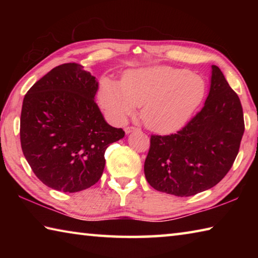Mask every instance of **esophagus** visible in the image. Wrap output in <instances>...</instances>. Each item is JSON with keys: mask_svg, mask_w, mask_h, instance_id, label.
I'll list each match as a JSON object with an SVG mask.
<instances>
[{"mask_svg": "<svg viewBox=\"0 0 258 258\" xmlns=\"http://www.w3.org/2000/svg\"><path fill=\"white\" fill-rule=\"evenodd\" d=\"M135 131H139L138 127H134V126H127V127H125V133L126 134H130L132 132H135Z\"/></svg>", "mask_w": 258, "mask_h": 258, "instance_id": "1", "label": "esophagus"}]
</instances>
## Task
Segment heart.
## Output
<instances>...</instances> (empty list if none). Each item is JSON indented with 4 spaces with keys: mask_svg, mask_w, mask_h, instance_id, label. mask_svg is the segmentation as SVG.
Listing matches in <instances>:
<instances>
[{
    "mask_svg": "<svg viewBox=\"0 0 258 258\" xmlns=\"http://www.w3.org/2000/svg\"><path fill=\"white\" fill-rule=\"evenodd\" d=\"M205 94L204 78L189 69L152 66L126 73L121 85L104 81L99 101L117 123H124L142 106L141 117L148 128L172 133L186 124Z\"/></svg>",
    "mask_w": 258,
    "mask_h": 258,
    "instance_id": "1",
    "label": "heart"
}]
</instances>
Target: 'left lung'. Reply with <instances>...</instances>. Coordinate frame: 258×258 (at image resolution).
Returning a JSON list of instances; mask_svg holds the SVG:
<instances>
[{
  "instance_id": "8db88e82",
  "label": "left lung",
  "mask_w": 258,
  "mask_h": 258,
  "mask_svg": "<svg viewBox=\"0 0 258 258\" xmlns=\"http://www.w3.org/2000/svg\"><path fill=\"white\" fill-rule=\"evenodd\" d=\"M244 132L241 102L223 73L212 66L200 110L175 134L151 135L145 175L157 191L190 197L216 185L232 167Z\"/></svg>"
}]
</instances>
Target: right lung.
I'll return each instance as SVG.
<instances>
[{
	"label": "right lung",
	"instance_id": "obj_1",
	"mask_svg": "<svg viewBox=\"0 0 258 258\" xmlns=\"http://www.w3.org/2000/svg\"><path fill=\"white\" fill-rule=\"evenodd\" d=\"M98 82L82 64L55 67L26 93L20 142L38 180L56 191L78 192L95 184L104 152L125 132L104 120L94 97Z\"/></svg>",
	"mask_w": 258,
	"mask_h": 258
}]
</instances>
